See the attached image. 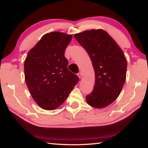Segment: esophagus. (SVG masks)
I'll return each mask as SVG.
<instances>
[{
	"instance_id": "esophagus-1",
	"label": "esophagus",
	"mask_w": 148,
	"mask_h": 148,
	"mask_svg": "<svg viewBox=\"0 0 148 148\" xmlns=\"http://www.w3.org/2000/svg\"><path fill=\"white\" fill-rule=\"evenodd\" d=\"M77 76L79 77V78H81V72H79V73H77Z\"/></svg>"
}]
</instances>
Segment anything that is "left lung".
<instances>
[{
    "label": "left lung",
    "mask_w": 148,
    "mask_h": 148,
    "mask_svg": "<svg viewBox=\"0 0 148 148\" xmlns=\"http://www.w3.org/2000/svg\"><path fill=\"white\" fill-rule=\"evenodd\" d=\"M74 37L88 53L95 71V86L86 96V102L93 108H106L118 98L126 80L124 53L102 29L85 30Z\"/></svg>",
    "instance_id": "obj_1"
}]
</instances>
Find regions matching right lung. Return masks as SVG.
<instances>
[{
	"mask_svg": "<svg viewBox=\"0 0 148 148\" xmlns=\"http://www.w3.org/2000/svg\"><path fill=\"white\" fill-rule=\"evenodd\" d=\"M72 36L60 32L44 35L28 53L24 62L25 80L37 105L55 109L67 99L79 77L67 69L65 50Z\"/></svg>",
	"mask_w": 148,
	"mask_h": 148,
	"instance_id": "obj_1",
	"label": "right lung"
}]
</instances>
